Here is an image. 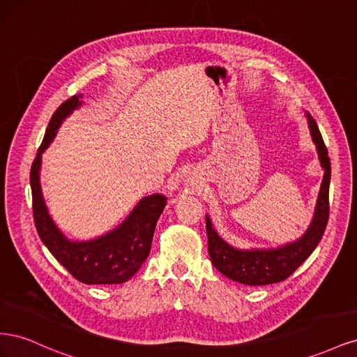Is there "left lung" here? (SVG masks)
Returning <instances> with one entry per match:
<instances>
[{
  "label": "left lung",
  "instance_id": "8db88e82",
  "mask_svg": "<svg viewBox=\"0 0 357 357\" xmlns=\"http://www.w3.org/2000/svg\"><path fill=\"white\" fill-rule=\"evenodd\" d=\"M308 126L312 142L317 146L320 164L325 169L314 218L308 231L298 241L283 245L275 250H236L225 243L214 231L210 218H205L208 238V253L213 265L228 278L247 286H264L280 283L304 264L305 259L314 252L326 229L329 219V183H331V160L328 149L323 143L321 134L314 119L308 113Z\"/></svg>",
  "mask_w": 357,
  "mask_h": 357
}]
</instances>
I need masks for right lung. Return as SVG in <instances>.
Instances as JSON below:
<instances>
[{
  "instance_id": "1",
  "label": "right lung",
  "mask_w": 357,
  "mask_h": 357,
  "mask_svg": "<svg viewBox=\"0 0 357 357\" xmlns=\"http://www.w3.org/2000/svg\"><path fill=\"white\" fill-rule=\"evenodd\" d=\"M79 96L74 95L63 101L53 113L37 156L32 162L29 181L34 223L49 252L79 282L84 284L125 283L138 271L150 253L156 223L164 211L167 198L152 195L142 199L119 228L92 241L71 243L59 232L50 219L41 195V153L52 143L63 119L80 105Z\"/></svg>"
}]
</instances>
